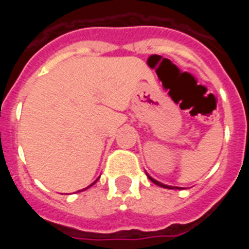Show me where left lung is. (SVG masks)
<instances>
[{
  "label": "left lung",
  "instance_id": "obj_1",
  "mask_svg": "<svg viewBox=\"0 0 249 249\" xmlns=\"http://www.w3.org/2000/svg\"><path fill=\"white\" fill-rule=\"evenodd\" d=\"M146 175H147V177L149 178V179H151L152 182H153V183L155 184H157V186H160V187H162V188H168V190H176V188H177V190H181L182 187H176V186H168V184H164V183H162V182H160V181H157V179H155V178H152L151 176L148 175V173L146 172Z\"/></svg>",
  "mask_w": 249,
  "mask_h": 249
}]
</instances>
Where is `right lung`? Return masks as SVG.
<instances>
[{
    "mask_svg": "<svg viewBox=\"0 0 249 249\" xmlns=\"http://www.w3.org/2000/svg\"><path fill=\"white\" fill-rule=\"evenodd\" d=\"M98 179H100V177H98V178H97V179H96V181H94V182H93V183H91V184H89V187H86L85 190H87V188H89V187H91V186H93V184H94V183H96V182H97V181H98ZM85 190H81V191H85ZM81 191H78V192H81Z\"/></svg>",
    "mask_w": 249,
    "mask_h": 249,
    "instance_id": "1",
    "label": "right lung"
}]
</instances>
